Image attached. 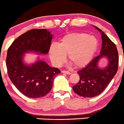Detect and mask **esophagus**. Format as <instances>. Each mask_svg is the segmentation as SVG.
Instances as JSON below:
<instances>
[{
	"mask_svg": "<svg viewBox=\"0 0 124 124\" xmlns=\"http://www.w3.org/2000/svg\"><path fill=\"white\" fill-rule=\"evenodd\" d=\"M61 72L63 73L67 74V75H70V74L71 73V72H70V71H66V70H62V71H61Z\"/></svg>",
	"mask_w": 124,
	"mask_h": 124,
	"instance_id": "obj_1",
	"label": "esophagus"
}]
</instances>
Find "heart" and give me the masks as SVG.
Returning <instances> with one entry per match:
<instances>
[{"label":"heart","instance_id":"1","mask_svg":"<svg viewBox=\"0 0 124 124\" xmlns=\"http://www.w3.org/2000/svg\"><path fill=\"white\" fill-rule=\"evenodd\" d=\"M99 47V41L94 36L85 33L66 35L59 43H53L49 47V55L52 63L56 67L65 62L67 54L75 67H83L93 58Z\"/></svg>","mask_w":124,"mask_h":124}]
</instances>
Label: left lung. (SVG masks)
<instances>
[{
	"label": "left lung",
	"instance_id": "8db88e82",
	"mask_svg": "<svg viewBox=\"0 0 124 124\" xmlns=\"http://www.w3.org/2000/svg\"><path fill=\"white\" fill-rule=\"evenodd\" d=\"M95 28L101 32V35L102 48L100 54L78 71L79 81L73 87L75 93L88 98L99 95L106 89L116 74L119 65V55L116 45L101 29L97 27ZM102 56L107 57L109 63L106 68L101 69L97 64Z\"/></svg>",
	"mask_w": 124,
	"mask_h": 124
}]
</instances>
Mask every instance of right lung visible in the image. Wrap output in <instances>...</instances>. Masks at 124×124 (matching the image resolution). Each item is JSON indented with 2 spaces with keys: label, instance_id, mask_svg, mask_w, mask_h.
I'll return each instance as SVG.
<instances>
[{
  "label": "right lung",
  "instance_id": "1",
  "mask_svg": "<svg viewBox=\"0 0 124 124\" xmlns=\"http://www.w3.org/2000/svg\"><path fill=\"white\" fill-rule=\"evenodd\" d=\"M53 35L45 29H32L17 38L8 49L6 65L10 80L26 97H44L50 92L55 76L61 73L46 62L38 61L31 66L24 64V53L34 51L46 54L49 52Z\"/></svg>",
  "mask_w": 124,
  "mask_h": 124
}]
</instances>
